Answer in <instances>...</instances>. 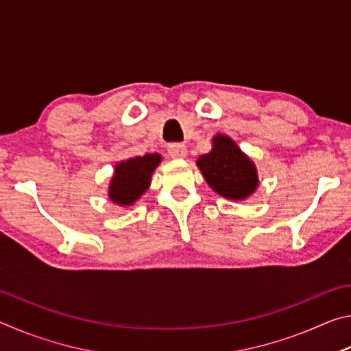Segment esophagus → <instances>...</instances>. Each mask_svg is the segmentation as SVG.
I'll use <instances>...</instances> for the list:
<instances>
[{
    "label": "esophagus",
    "instance_id": "1",
    "mask_svg": "<svg viewBox=\"0 0 351 351\" xmlns=\"http://www.w3.org/2000/svg\"><path fill=\"white\" fill-rule=\"evenodd\" d=\"M169 154H170L171 158H175V159L186 158L187 147L184 145V144H171V145H169Z\"/></svg>",
    "mask_w": 351,
    "mask_h": 351
}]
</instances>
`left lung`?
<instances>
[{"label":"left lung","mask_w":351,"mask_h":351,"mask_svg":"<svg viewBox=\"0 0 351 351\" xmlns=\"http://www.w3.org/2000/svg\"><path fill=\"white\" fill-rule=\"evenodd\" d=\"M209 187L219 197L245 201L258 189L257 167L251 158L229 136L218 133L212 139V150L197 161Z\"/></svg>","instance_id":"obj_1"}]
</instances>
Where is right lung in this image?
<instances>
[{
  "label": "right lung",
  "instance_id": "add662e5",
  "mask_svg": "<svg viewBox=\"0 0 351 351\" xmlns=\"http://www.w3.org/2000/svg\"><path fill=\"white\" fill-rule=\"evenodd\" d=\"M161 161L159 153H147L117 162L108 186L110 201L121 207L133 206L150 187L153 171Z\"/></svg>",
  "mask_w": 351,
  "mask_h": 351
}]
</instances>
